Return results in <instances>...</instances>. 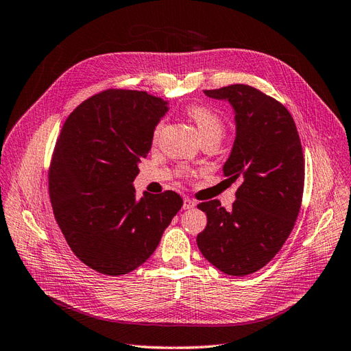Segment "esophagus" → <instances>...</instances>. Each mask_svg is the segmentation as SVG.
Returning <instances> with one entry per match:
<instances>
[{
	"label": "esophagus",
	"mask_w": 351,
	"mask_h": 351,
	"mask_svg": "<svg viewBox=\"0 0 351 351\" xmlns=\"http://www.w3.org/2000/svg\"><path fill=\"white\" fill-rule=\"evenodd\" d=\"M195 207V202L194 199H191V198H184V208L185 210H189V208H194Z\"/></svg>",
	"instance_id": "obj_1"
}]
</instances>
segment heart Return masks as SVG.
Wrapping results in <instances>:
<instances>
[{
    "mask_svg": "<svg viewBox=\"0 0 351 351\" xmlns=\"http://www.w3.org/2000/svg\"><path fill=\"white\" fill-rule=\"evenodd\" d=\"M185 113L189 119L193 120V123L195 125L202 139H206V138L220 139V136H222L223 129H225L223 120L216 112H213L212 108L202 104H189L185 108ZM163 126H165V122L163 120H160L154 128V134H153L154 138L160 135Z\"/></svg>",
    "mask_w": 351,
    "mask_h": 351,
    "instance_id": "heart-1",
    "label": "heart"
}]
</instances>
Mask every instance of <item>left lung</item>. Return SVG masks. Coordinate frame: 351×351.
I'll use <instances>...</instances> for the list:
<instances>
[{
	"label": "left lung",
	"instance_id": "left-lung-1",
	"mask_svg": "<svg viewBox=\"0 0 351 351\" xmlns=\"http://www.w3.org/2000/svg\"><path fill=\"white\" fill-rule=\"evenodd\" d=\"M235 113V141L223 165L226 181H239L232 208L219 199L199 203L207 226L197 245L229 276L257 272L291 234L302 206L304 157L293 116L275 98L250 85L206 89Z\"/></svg>",
	"mask_w": 351,
	"mask_h": 351
}]
</instances>
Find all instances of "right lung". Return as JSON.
<instances>
[{"label": "right lung", "mask_w": 351, "mask_h": 351, "mask_svg": "<svg viewBox=\"0 0 351 351\" xmlns=\"http://www.w3.org/2000/svg\"><path fill=\"white\" fill-rule=\"evenodd\" d=\"M167 110L144 91L107 89L79 104L58 135L48 172L54 217L75 256L99 274L141 266L182 207L175 191L138 199L134 188Z\"/></svg>", "instance_id": "right-lung-1"}]
</instances>
